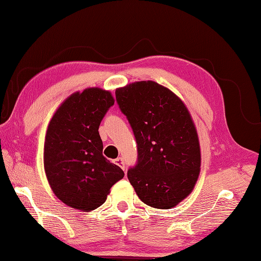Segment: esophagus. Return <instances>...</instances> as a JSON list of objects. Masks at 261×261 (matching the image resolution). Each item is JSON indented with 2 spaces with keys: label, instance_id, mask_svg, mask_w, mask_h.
I'll use <instances>...</instances> for the list:
<instances>
[{
  "label": "esophagus",
  "instance_id": "1",
  "mask_svg": "<svg viewBox=\"0 0 261 261\" xmlns=\"http://www.w3.org/2000/svg\"><path fill=\"white\" fill-rule=\"evenodd\" d=\"M114 163H116L117 166H119L121 169H122V170H124V169H125V167H124V162H123L122 158H117V159H114Z\"/></svg>",
  "mask_w": 261,
  "mask_h": 261
}]
</instances>
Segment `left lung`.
Segmentation results:
<instances>
[{
  "label": "left lung",
  "mask_w": 261,
  "mask_h": 261,
  "mask_svg": "<svg viewBox=\"0 0 261 261\" xmlns=\"http://www.w3.org/2000/svg\"><path fill=\"white\" fill-rule=\"evenodd\" d=\"M121 112L138 144L128 179L138 197L156 209H170L190 195L201 165L195 123L185 103L154 81L116 90Z\"/></svg>",
  "instance_id": "8db88e82"
}]
</instances>
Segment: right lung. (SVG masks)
Returning <instances> with one entry per match:
<instances>
[{"instance_id":"obj_1","label":"right lung","mask_w":261,"mask_h":261,"mask_svg":"<svg viewBox=\"0 0 261 261\" xmlns=\"http://www.w3.org/2000/svg\"><path fill=\"white\" fill-rule=\"evenodd\" d=\"M114 105L110 91L89 88L65 99L48 123L44 170L48 184L71 208L94 210L124 172L102 154L99 126Z\"/></svg>"}]
</instances>
